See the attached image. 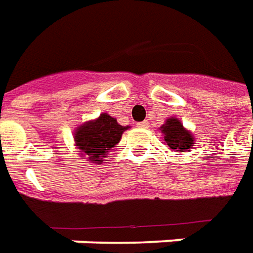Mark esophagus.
Instances as JSON below:
<instances>
[{
    "label": "esophagus",
    "instance_id": "esophagus-1",
    "mask_svg": "<svg viewBox=\"0 0 253 253\" xmlns=\"http://www.w3.org/2000/svg\"><path fill=\"white\" fill-rule=\"evenodd\" d=\"M139 128H149V123L147 121H142V123H137Z\"/></svg>",
    "mask_w": 253,
    "mask_h": 253
}]
</instances>
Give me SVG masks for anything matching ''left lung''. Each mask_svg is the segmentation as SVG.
Segmentation results:
<instances>
[{
    "label": "left lung",
    "instance_id": "obj_1",
    "mask_svg": "<svg viewBox=\"0 0 253 253\" xmlns=\"http://www.w3.org/2000/svg\"><path fill=\"white\" fill-rule=\"evenodd\" d=\"M164 140L169 146L172 150H176L179 153L186 151L193 146V136L189 130L183 128L179 120L170 118L167 121L165 125H163Z\"/></svg>",
    "mask_w": 253,
    "mask_h": 253
}]
</instances>
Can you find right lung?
Wrapping results in <instances>:
<instances>
[{"instance_id": "right-lung-1", "label": "right lung", "mask_w": 253, "mask_h": 253, "mask_svg": "<svg viewBox=\"0 0 253 253\" xmlns=\"http://www.w3.org/2000/svg\"><path fill=\"white\" fill-rule=\"evenodd\" d=\"M128 126H123L117 123L116 118L109 114H102L96 121L84 124L76 132V143L78 149L84 151V156H88L92 163L100 164L104 157H107L109 150L116 147L121 135Z\"/></svg>"}]
</instances>
